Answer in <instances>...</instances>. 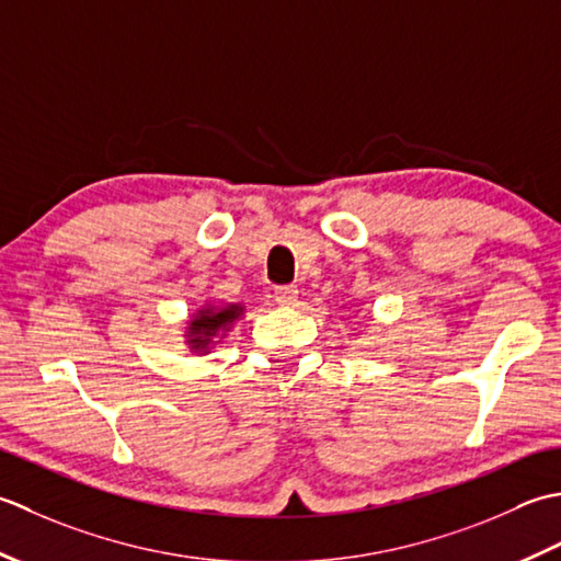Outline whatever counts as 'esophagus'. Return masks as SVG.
<instances>
[{"label": "esophagus", "instance_id": "1", "mask_svg": "<svg viewBox=\"0 0 561 561\" xmlns=\"http://www.w3.org/2000/svg\"><path fill=\"white\" fill-rule=\"evenodd\" d=\"M276 302L283 307H295L297 302V285H278L276 288Z\"/></svg>", "mask_w": 561, "mask_h": 561}]
</instances>
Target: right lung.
Listing matches in <instances>:
<instances>
[{
    "mask_svg": "<svg viewBox=\"0 0 561 561\" xmlns=\"http://www.w3.org/2000/svg\"><path fill=\"white\" fill-rule=\"evenodd\" d=\"M239 314H242V307L239 305H227V307H220V310H213V307H208V310H201L198 317L193 319L188 327L191 348L196 353L208 351L213 336L230 327Z\"/></svg>",
    "mask_w": 561,
    "mask_h": 561,
    "instance_id": "right-lung-1",
    "label": "right lung"
}]
</instances>
